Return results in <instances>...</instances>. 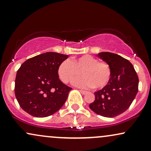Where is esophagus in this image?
<instances>
[{
    "instance_id": "1",
    "label": "esophagus",
    "mask_w": 151,
    "mask_h": 151,
    "mask_svg": "<svg viewBox=\"0 0 151 151\" xmlns=\"http://www.w3.org/2000/svg\"><path fill=\"white\" fill-rule=\"evenodd\" d=\"M79 91L81 92L82 94H87V91H85V90H80Z\"/></svg>"
}]
</instances>
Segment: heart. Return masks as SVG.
Wrapping results in <instances>:
<instances>
[{"mask_svg":"<svg viewBox=\"0 0 151 151\" xmlns=\"http://www.w3.org/2000/svg\"><path fill=\"white\" fill-rule=\"evenodd\" d=\"M80 72L83 76L74 80L73 84L82 88L102 89L106 86L111 78L109 65L99 61L90 55L77 57L71 61L67 59L63 61L57 69L59 78L64 83H70L79 75Z\"/></svg>","mask_w":151,"mask_h":151,"instance_id":"b5f03b06","label":"heart"}]
</instances>
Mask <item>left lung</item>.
<instances>
[{
  "label": "left lung",
  "instance_id": "1",
  "mask_svg": "<svg viewBox=\"0 0 151 151\" xmlns=\"http://www.w3.org/2000/svg\"><path fill=\"white\" fill-rule=\"evenodd\" d=\"M96 56L111 67V78L106 86L94 92L95 100L89 106L96 114L113 118L132 103L138 92L139 78L133 65L121 56L107 52Z\"/></svg>",
  "mask_w": 151,
  "mask_h": 151
}]
</instances>
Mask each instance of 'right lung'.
Instances as JSON below:
<instances>
[{"label": "right lung", "instance_id": "right-lung-1", "mask_svg": "<svg viewBox=\"0 0 151 151\" xmlns=\"http://www.w3.org/2000/svg\"><path fill=\"white\" fill-rule=\"evenodd\" d=\"M68 55L42 53L25 61L17 73L14 93L20 107L36 118L50 116L66 102L71 87L59 78V65Z\"/></svg>", "mask_w": 151, "mask_h": 151}]
</instances>
